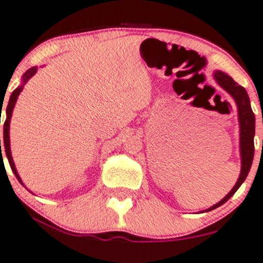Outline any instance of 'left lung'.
I'll use <instances>...</instances> for the list:
<instances>
[{
  "label": "left lung",
  "instance_id": "obj_1",
  "mask_svg": "<svg viewBox=\"0 0 263 263\" xmlns=\"http://www.w3.org/2000/svg\"><path fill=\"white\" fill-rule=\"evenodd\" d=\"M214 77L215 79H216L217 83H219L221 87L235 99L236 105H237L238 122H240L241 173L240 176H238L237 182H236L235 186L232 187V190L230 191L220 202L211 206L210 209L205 210V212L219 208V206L225 203L227 200L238 190V187L242 185L245 179L249 175V171L251 169V165H252L253 160V154H255V144H253V137H255V114H253L252 109H251L249 94H247L246 89H245L243 87L238 85L234 79L230 76H227L226 73L216 70Z\"/></svg>",
  "mask_w": 263,
  "mask_h": 263
}]
</instances>
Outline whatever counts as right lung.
Wrapping results in <instances>:
<instances>
[{"label": "right lung", "mask_w": 263, "mask_h": 263, "mask_svg": "<svg viewBox=\"0 0 263 263\" xmlns=\"http://www.w3.org/2000/svg\"><path fill=\"white\" fill-rule=\"evenodd\" d=\"M37 72V67H32L29 68L27 72L25 73L22 77V84L20 85L18 88H16V89L13 90L12 94H11L10 97V100H8V104H7V108H6V120L4 123V145H5V152H6V156H7L8 159V163H10V166L11 169H12L13 174L16 175V178L21 184L23 185L22 180H21L18 173H17L16 170V166H14V163H13V159H12V155H11V147H10V122H11V117H12V111H13V108H14V104H16L17 102V98H18L20 93L22 92L23 87H25V84L27 83L28 79L32 78V77L34 76V73ZM2 113V110H1ZM1 123V122H0ZM0 149H1V139H0ZM2 159V150H1V158ZM4 160V159H2Z\"/></svg>", "instance_id": "right-lung-1"}]
</instances>
